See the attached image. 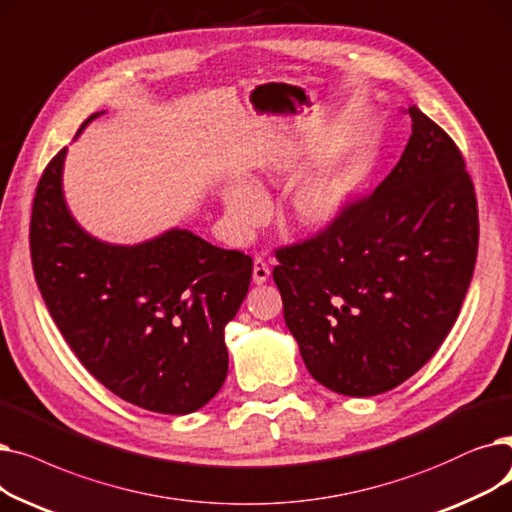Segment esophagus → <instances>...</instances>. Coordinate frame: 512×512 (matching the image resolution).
Returning a JSON list of instances; mask_svg holds the SVG:
<instances>
[{
  "instance_id": "obj_1",
  "label": "esophagus",
  "mask_w": 512,
  "mask_h": 512,
  "mask_svg": "<svg viewBox=\"0 0 512 512\" xmlns=\"http://www.w3.org/2000/svg\"><path fill=\"white\" fill-rule=\"evenodd\" d=\"M269 275H271V266L266 264L262 258H256V260H254V275H252L254 283H256V285L266 283V279H269Z\"/></svg>"
}]
</instances>
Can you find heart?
Segmentation results:
<instances>
[{"instance_id": "1", "label": "heart", "mask_w": 512, "mask_h": 512, "mask_svg": "<svg viewBox=\"0 0 512 512\" xmlns=\"http://www.w3.org/2000/svg\"><path fill=\"white\" fill-rule=\"evenodd\" d=\"M348 193L350 175L342 168L308 181L296 191L294 202H291L296 227L306 231L329 227L342 214ZM223 200L229 221L239 237H248L269 214V200L250 183H231L223 191Z\"/></svg>"}]
</instances>
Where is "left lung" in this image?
Here are the masks:
<instances>
[{
    "label": "left lung",
    "mask_w": 512,
    "mask_h": 512,
    "mask_svg": "<svg viewBox=\"0 0 512 512\" xmlns=\"http://www.w3.org/2000/svg\"><path fill=\"white\" fill-rule=\"evenodd\" d=\"M398 164L316 235L275 250L287 329L310 375L367 398L415 375L450 333L473 277L475 187L452 137L417 106Z\"/></svg>",
    "instance_id": "8db88e82"
}]
</instances>
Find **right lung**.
Here are the masks:
<instances>
[{
	"instance_id": "right-lung-1",
	"label": "right lung",
	"mask_w": 512,
	"mask_h": 512,
	"mask_svg": "<svg viewBox=\"0 0 512 512\" xmlns=\"http://www.w3.org/2000/svg\"><path fill=\"white\" fill-rule=\"evenodd\" d=\"M64 156L66 148L43 170L29 233L54 323L118 398L162 415L202 408L225 383V325L248 294L252 258L185 229L137 246L91 237L66 208Z\"/></svg>"
}]
</instances>
